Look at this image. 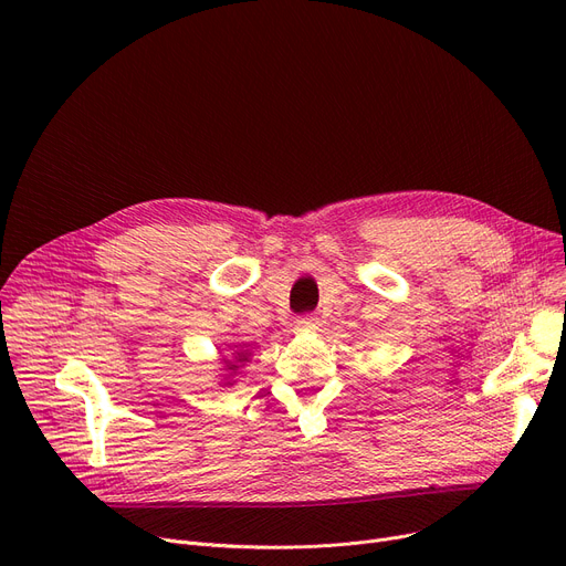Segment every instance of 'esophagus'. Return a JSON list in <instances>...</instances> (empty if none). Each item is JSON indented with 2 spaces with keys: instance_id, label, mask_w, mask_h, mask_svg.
Listing matches in <instances>:
<instances>
[{
  "instance_id": "34e87169",
  "label": "esophagus",
  "mask_w": 566,
  "mask_h": 566,
  "mask_svg": "<svg viewBox=\"0 0 566 566\" xmlns=\"http://www.w3.org/2000/svg\"><path fill=\"white\" fill-rule=\"evenodd\" d=\"M318 318L314 314H305V316H298V321H295V325H298L301 331H318Z\"/></svg>"
}]
</instances>
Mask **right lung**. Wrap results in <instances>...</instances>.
Here are the masks:
<instances>
[{
	"label": "right lung",
	"instance_id": "1",
	"mask_svg": "<svg viewBox=\"0 0 566 566\" xmlns=\"http://www.w3.org/2000/svg\"><path fill=\"white\" fill-rule=\"evenodd\" d=\"M245 360H248V355H245V353H238V363H245ZM227 367H229V369H238V367L231 365V363H227Z\"/></svg>",
	"mask_w": 566,
	"mask_h": 566
}]
</instances>
